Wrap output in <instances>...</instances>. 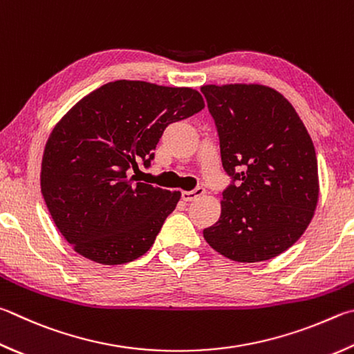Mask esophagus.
I'll return each instance as SVG.
<instances>
[{
    "instance_id": "esophagus-1",
    "label": "esophagus",
    "mask_w": 354,
    "mask_h": 354,
    "mask_svg": "<svg viewBox=\"0 0 354 354\" xmlns=\"http://www.w3.org/2000/svg\"><path fill=\"white\" fill-rule=\"evenodd\" d=\"M205 194V190L203 187H196L195 190H189V192H183V199L184 201H195V199H198L199 196H203Z\"/></svg>"
}]
</instances>
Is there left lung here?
<instances>
[{"label":"left lung","mask_w":354,"mask_h":354,"mask_svg":"<svg viewBox=\"0 0 354 354\" xmlns=\"http://www.w3.org/2000/svg\"><path fill=\"white\" fill-rule=\"evenodd\" d=\"M223 167L232 184L204 229L216 252L240 263L274 259L297 241L319 199L317 158L294 106L259 83L204 85Z\"/></svg>","instance_id":"obj_1"}]
</instances>
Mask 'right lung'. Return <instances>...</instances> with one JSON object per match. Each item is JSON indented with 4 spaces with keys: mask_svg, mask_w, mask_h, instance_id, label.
<instances>
[{
    "mask_svg": "<svg viewBox=\"0 0 354 354\" xmlns=\"http://www.w3.org/2000/svg\"><path fill=\"white\" fill-rule=\"evenodd\" d=\"M204 108L194 88L115 80L94 89L59 120L43 151L40 185L57 229L77 254L100 265L139 259L181 198L136 183L130 170L171 122Z\"/></svg>",
    "mask_w": 354,
    "mask_h": 354,
    "instance_id": "add662e5",
    "label": "right lung"
}]
</instances>
